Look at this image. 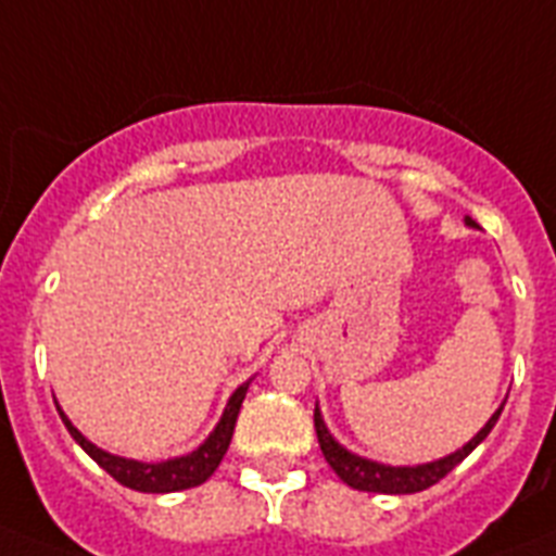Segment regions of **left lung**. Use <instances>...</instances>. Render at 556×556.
<instances>
[{
	"label": "left lung",
	"mask_w": 556,
	"mask_h": 556,
	"mask_svg": "<svg viewBox=\"0 0 556 556\" xmlns=\"http://www.w3.org/2000/svg\"><path fill=\"white\" fill-rule=\"evenodd\" d=\"M465 225L476 227V222L470 216H465ZM505 401H508V397H505ZM502 406L505 404H500V409L488 418V424L476 432L473 439L467 441L465 447H458L456 453H450V456L444 458H435V462H427V465H383V462H375V458L357 456V453L343 447V444L331 435L326 421H323L320 406H314V430H317V441H320V450L323 456H326V462H329V467L349 484V488L366 493H392V496H401V493L427 491L430 484L441 482L453 467L462 465V462L488 439V432L496 427V421H500L502 415Z\"/></svg>",
	"instance_id": "8db88e82"
}]
</instances>
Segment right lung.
<instances>
[{"instance_id":"1","label":"right lung","mask_w":556,"mask_h":556,"mask_svg":"<svg viewBox=\"0 0 556 556\" xmlns=\"http://www.w3.org/2000/svg\"><path fill=\"white\" fill-rule=\"evenodd\" d=\"M248 387H251V380H244L242 387L233 389V395L227 397L225 413H222V418H218V424L213 427V432L201 441L199 447L185 453V456L164 458V462H138V458L115 456V453H109V450H100L98 444H91V441L68 421V415L60 409V404H56V413L63 418L65 430L72 432V439L77 441V444H80V447L86 450L112 479H117V482L124 484V488H132V491L141 493H176L207 482L210 476L216 473V467L222 465V458H225L227 447H230V439H233L236 418H239L242 401L244 395H248Z\"/></svg>"}]
</instances>
